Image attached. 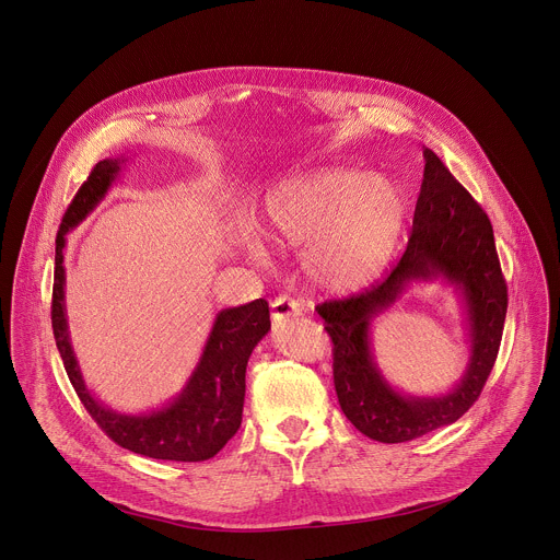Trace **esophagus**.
<instances>
[{
    "mask_svg": "<svg viewBox=\"0 0 560 560\" xmlns=\"http://www.w3.org/2000/svg\"><path fill=\"white\" fill-rule=\"evenodd\" d=\"M270 314H272L275 324H283V322H288V318L301 314V305L294 299H290L288 294H279L270 303Z\"/></svg>",
    "mask_w": 560,
    "mask_h": 560,
    "instance_id": "34e87169",
    "label": "esophagus"
}]
</instances>
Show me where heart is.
Masks as SVG:
<instances>
[{"label": "heart", "instance_id": "1", "mask_svg": "<svg viewBox=\"0 0 560 560\" xmlns=\"http://www.w3.org/2000/svg\"><path fill=\"white\" fill-rule=\"evenodd\" d=\"M408 219L404 188L383 175L330 168L283 184L264 203L266 234L277 244H307L305 268L326 288H352L389 259ZM264 257L257 236H246Z\"/></svg>", "mask_w": 560, "mask_h": 560}]
</instances>
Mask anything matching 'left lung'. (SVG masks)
<instances>
[{
    "instance_id": "left-lung-1",
    "label": "left lung",
    "mask_w": 560,
    "mask_h": 560,
    "mask_svg": "<svg viewBox=\"0 0 560 560\" xmlns=\"http://www.w3.org/2000/svg\"><path fill=\"white\" fill-rule=\"evenodd\" d=\"M423 184L412 236L389 275L348 299L316 305L335 343V387L348 421L381 443H406L458 421L481 394L503 337L508 285L494 230L474 197L425 148ZM443 278L462 296L470 335V361L462 381L439 397H410L380 374L369 346L371 322L412 282Z\"/></svg>"
}]
</instances>
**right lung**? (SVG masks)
<instances>
[{"mask_svg": "<svg viewBox=\"0 0 560 560\" xmlns=\"http://www.w3.org/2000/svg\"><path fill=\"white\" fill-rule=\"evenodd\" d=\"M126 159H104L70 201L55 238V283H52V335L66 374L97 425L121 447L162 460L197 463L212 458L242 425L246 396V365L255 346L270 330L266 299L225 307L217 314L210 337L188 383L162 410L143 415H119L102 406L86 387L70 346L63 303L66 234L82 223L106 197Z\"/></svg>", "mask_w": 560, "mask_h": 560, "instance_id": "obj_1", "label": "right lung"}]
</instances>
